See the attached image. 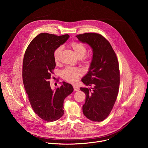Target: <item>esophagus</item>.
Masks as SVG:
<instances>
[{
	"instance_id": "34e87169",
	"label": "esophagus",
	"mask_w": 148,
	"mask_h": 148,
	"mask_svg": "<svg viewBox=\"0 0 148 148\" xmlns=\"http://www.w3.org/2000/svg\"><path fill=\"white\" fill-rule=\"evenodd\" d=\"M73 88H74V90L75 91H78L79 90V88L76 86H73Z\"/></svg>"
}]
</instances>
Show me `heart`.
Instances as JSON below:
<instances>
[{"label": "heart", "instance_id": "heart-1", "mask_svg": "<svg viewBox=\"0 0 148 148\" xmlns=\"http://www.w3.org/2000/svg\"><path fill=\"white\" fill-rule=\"evenodd\" d=\"M70 47L74 50L75 54L79 58L86 59L87 48L83 44L77 41H73L70 43ZM61 46L57 47L53 51V58L56 62H58L60 59V55L62 51ZM82 74V70L79 68L67 67L61 71V76L65 80L70 82H75L79 76Z\"/></svg>", "mask_w": 148, "mask_h": 148}]
</instances>
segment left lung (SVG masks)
<instances>
[{
  "mask_svg": "<svg viewBox=\"0 0 148 148\" xmlns=\"http://www.w3.org/2000/svg\"><path fill=\"white\" fill-rule=\"evenodd\" d=\"M78 40L92 49L89 71L81 81L87 86L80 90L86 94L82 106L84 115L95 122L103 121L110 114L116 101L119 87V63L109 41L102 35L86 33L76 36Z\"/></svg>",
  "mask_w": 148,
  "mask_h": 148,
  "instance_id": "1",
  "label": "left lung"
}]
</instances>
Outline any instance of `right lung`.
I'll list each match as a JSON object with an SVG mask.
<instances>
[{"mask_svg": "<svg viewBox=\"0 0 148 148\" xmlns=\"http://www.w3.org/2000/svg\"><path fill=\"white\" fill-rule=\"evenodd\" d=\"M70 36H56L46 33L34 37L23 58L22 77L24 87L32 108L42 119L53 122L64 114V99L74 90L64 81L60 87L52 90L49 79L56 67L53 51L64 44Z\"/></svg>", "mask_w": 148, "mask_h": 148, "instance_id": "1", "label": "right lung"}]
</instances>
